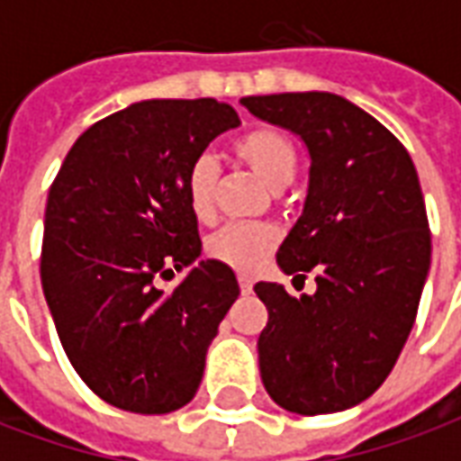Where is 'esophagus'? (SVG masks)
<instances>
[{
    "instance_id": "esophagus-1",
    "label": "esophagus",
    "mask_w": 461,
    "mask_h": 461,
    "mask_svg": "<svg viewBox=\"0 0 461 461\" xmlns=\"http://www.w3.org/2000/svg\"><path fill=\"white\" fill-rule=\"evenodd\" d=\"M240 289L241 294H251V289H254V281L247 274H240Z\"/></svg>"
}]
</instances>
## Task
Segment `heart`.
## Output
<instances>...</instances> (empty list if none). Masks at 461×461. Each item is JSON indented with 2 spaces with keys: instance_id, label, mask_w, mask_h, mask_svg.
<instances>
[{
  "instance_id": "b5f03b06",
  "label": "heart",
  "mask_w": 461,
  "mask_h": 461,
  "mask_svg": "<svg viewBox=\"0 0 461 461\" xmlns=\"http://www.w3.org/2000/svg\"><path fill=\"white\" fill-rule=\"evenodd\" d=\"M231 152L276 194L289 187L299 170L296 142L274 125H257L241 132L231 145ZM214 185L217 165L210 158H197L185 177L187 204L197 221H210L214 217ZM276 241L279 231L271 224H227L207 240V254L231 269L251 271L267 259Z\"/></svg>"
}]
</instances>
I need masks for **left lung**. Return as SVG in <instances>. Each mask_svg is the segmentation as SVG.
Masks as SVG:
<instances>
[{
	"mask_svg": "<svg viewBox=\"0 0 461 461\" xmlns=\"http://www.w3.org/2000/svg\"><path fill=\"white\" fill-rule=\"evenodd\" d=\"M241 105L301 135L311 155L303 214L276 261L294 279L316 271L319 289L296 299L281 284L254 286L269 311L261 380L296 415L348 410L385 383L415 323L432 254L415 165L383 122L336 94Z\"/></svg>",
	"mask_w": 461,
	"mask_h": 461,
	"instance_id": "8db88e82",
	"label": "left lung"
}]
</instances>
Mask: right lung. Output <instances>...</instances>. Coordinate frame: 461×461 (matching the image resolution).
<instances>
[{
	"label": "right lung",
	"mask_w": 461,
	"mask_h": 461,
	"mask_svg": "<svg viewBox=\"0 0 461 461\" xmlns=\"http://www.w3.org/2000/svg\"><path fill=\"white\" fill-rule=\"evenodd\" d=\"M240 115L214 98L140 101L74 142L46 200L41 286L66 356L108 405L165 415L187 405L240 296L234 271L200 261L185 192L190 165Z\"/></svg>",
	"instance_id": "obj_1"
}]
</instances>
